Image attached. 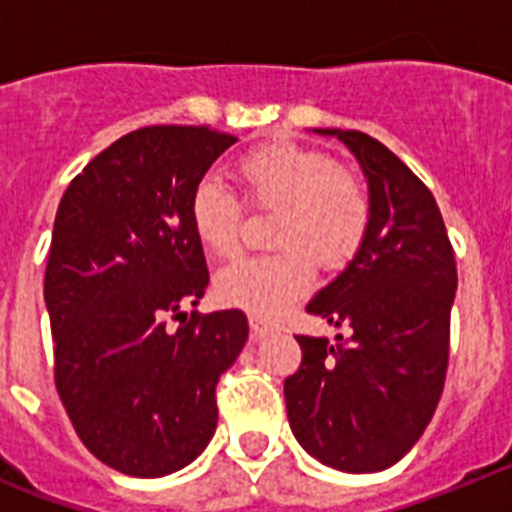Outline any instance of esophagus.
<instances>
[{
	"instance_id": "esophagus-1",
	"label": "esophagus",
	"mask_w": 512,
	"mask_h": 512,
	"mask_svg": "<svg viewBox=\"0 0 512 512\" xmlns=\"http://www.w3.org/2000/svg\"><path fill=\"white\" fill-rule=\"evenodd\" d=\"M269 333H274V328H271L269 323H264V320L259 318H251V336L259 341V338H266Z\"/></svg>"
}]
</instances>
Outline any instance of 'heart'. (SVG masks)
I'll use <instances>...</instances> for the list:
<instances>
[{
	"label": "heart",
	"mask_w": 512,
	"mask_h": 512,
	"mask_svg": "<svg viewBox=\"0 0 512 512\" xmlns=\"http://www.w3.org/2000/svg\"><path fill=\"white\" fill-rule=\"evenodd\" d=\"M243 200L277 210L264 256H241L217 271L215 292L230 307L256 318H277L307 295L315 261L338 271L354 259L369 233L372 200L359 176L323 151L277 140L253 148L235 164ZM189 223L212 256L241 246L243 205L215 179H202L189 197Z\"/></svg>",
	"instance_id": "obj_1"
}]
</instances>
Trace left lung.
I'll use <instances>...</instances> for the list:
<instances>
[{"label": "left lung", "mask_w": 512, "mask_h": 512, "mask_svg": "<svg viewBox=\"0 0 512 512\" xmlns=\"http://www.w3.org/2000/svg\"><path fill=\"white\" fill-rule=\"evenodd\" d=\"M354 153L372 223L359 253L307 302L346 336H297L284 379L292 433L325 467L382 472L408 454L441 400L456 261L431 189L372 135L318 128Z\"/></svg>", "instance_id": "obj_1"}]
</instances>
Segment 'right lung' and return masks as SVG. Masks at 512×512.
Returning <instances> with one entry per match:
<instances>
[{"mask_svg": "<svg viewBox=\"0 0 512 512\" xmlns=\"http://www.w3.org/2000/svg\"><path fill=\"white\" fill-rule=\"evenodd\" d=\"M235 140L207 125L133 130L58 205L45 266L56 390L84 446L130 477L179 472L205 451L217 379L248 341L241 310L182 312L210 282L189 197Z\"/></svg>", "mask_w": 512, "mask_h": 512, "instance_id": "right-lung-1", "label": "right lung"}]
</instances>
